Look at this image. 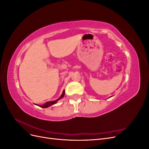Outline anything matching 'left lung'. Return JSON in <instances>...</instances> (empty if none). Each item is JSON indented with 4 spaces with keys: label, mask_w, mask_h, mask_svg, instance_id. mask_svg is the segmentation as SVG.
<instances>
[{
    "label": "left lung",
    "mask_w": 149,
    "mask_h": 149,
    "mask_svg": "<svg viewBox=\"0 0 149 149\" xmlns=\"http://www.w3.org/2000/svg\"><path fill=\"white\" fill-rule=\"evenodd\" d=\"M111 97H112V96H111Z\"/></svg>",
    "instance_id": "8db88e82"
}]
</instances>
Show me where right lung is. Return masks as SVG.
I'll return each mask as SVG.
<instances>
[{"label": "right lung", "instance_id": "add662e5", "mask_svg": "<svg viewBox=\"0 0 149 149\" xmlns=\"http://www.w3.org/2000/svg\"><path fill=\"white\" fill-rule=\"evenodd\" d=\"M65 94V90H63V93H62V94L61 95V96L58 99H57V100H56L55 101H48V102L45 103L44 104H43V105H38V106H40V107H41L42 108H47V107H49V106H52V105L55 104H56L58 102V101L60 100L61 99H62L63 97H64ZM36 105H37V104H36Z\"/></svg>", "mask_w": 149, "mask_h": 149}]
</instances>
